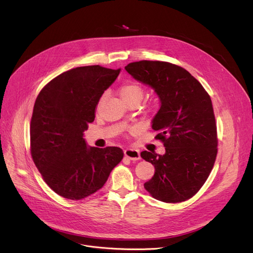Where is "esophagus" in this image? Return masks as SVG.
<instances>
[{
	"label": "esophagus",
	"instance_id": "esophagus-1",
	"mask_svg": "<svg viewBox=\"0 0 253 253\" xmlns=\"http://www.w3.org/2000/svg\"><path fill=\"white\" fill-rule=\"evenodd\" d=\"M124 155L126 158L130 159L132 161H136L140 159V153L137 150L134 149H127L124 151Z\"/></svg>",
	"mask_w": 253,
	"mask_h": 253
}]
</instances>
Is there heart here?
Wrapping results in <instances>:
<instances>
[{
	"instance_id": "b5f03b06",
	"label": "heart",
	"mask_w": 253,
	"mask_h": 253,
	"mask_svg": "<svg viewBox=\"0 0 253 253\" xmlns=\"http://www.w3.org/2000/svg\"><path fill=\"white\" fill-rule=\"evenodd\" d=\"M119 93L122 99L127 104H129L134 101L140 102L144 95V90L139 84L135 82H127L120 87Z\"/></svg>"
}]
</instances>
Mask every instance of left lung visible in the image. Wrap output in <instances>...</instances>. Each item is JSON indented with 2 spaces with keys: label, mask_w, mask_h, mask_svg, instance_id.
<instances>
[{
  "label": "left lung",
  "mask_w": 253,
  "mask_h": 253,
  "mask_svg": "<svg viewBox=\"0 0 253 253\" xmlns=\"http://www.w3.org/2000/svg\"><path fill=\"white\" fill-rule=\"evenodd\" d=\"M125 70L153 88L161 102L152 128L159 132L156 138L164 143L165 154L140 153L155 167L144 189L162 202L188 200L202 188L217 154L211 98L200 82L178 65L141 60L127 64Z\"/></svg>",
  "instance_id": "8db88e82"
}]
</instances>
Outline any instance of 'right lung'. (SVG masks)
Segmentation results:
<instances>
[{
    "mask_svg": "<svg viewBox=\"0 0 253 253\" xmlns=\"http://www.w3.org/2000/svg\"><path fill=\"white\" fill-rule=\"evenodd\" d=\"M121 70L80 66L54 78L36 99L31 153L45 182L59 196L81 200L101 189L121 162L117 147H88L84 131L94 121L98 101Z\"/></svg>",
    "mask_w": 253,
    "mask_h": 253,
    "instance_id": "add662e5",
    "label": "right lung"
}]
</instances>
